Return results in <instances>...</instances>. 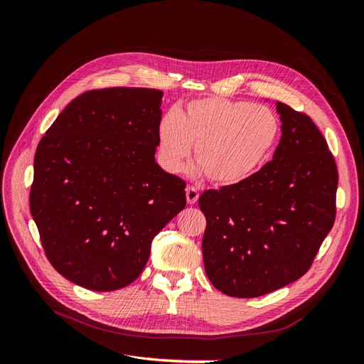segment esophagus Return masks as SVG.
Segmentation results:
<instances>
[{
  "instance_id": "esophagus-1",
  "label": "esophagus",
  "mask_w": 364,
  "mask_h": 364,
  "mask_svg": "<svg viewBox=\"0 0 364 364\" xmlns=\"http://www.w3.org/2000/svg\"><path fill=\"white\" fill-rule=\"evenodd\" d=\"M186 202H188L190 205H194L197 200H199V191H197V188H194V186H186Z\"/></svg>"
}]
</instances>
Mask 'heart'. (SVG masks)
Wrapping results in <instances>:
<instances>
[{
  "instance_id": "b5f03b06",
  "label": "heart",
  "mask_w": 364,
  "mask_h": 364,
  "mask_svg": "<svg viewBox=\"0 0 364 364\" xmlns=\"http://www.w3.org/2000/svg\"><path fill=\"white\" fill-rule=\"evenodd\" d=\"M278 136L279 121L272 109L205 97L161 119L159 158L165 168L178 173L196 146L194 158L206 178L217 185H234L261 167Z\"/></svg>"
}]
</instances>
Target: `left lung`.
I'll list each match as a JSON object with an SVG mask.
<instances>
[{
    "mask_svg": "<svg viewBox=\"0 0 364 364\" xmlns=\"http://www.w3.org/2000/svg\"><path fill=\"white\" fill-rule=\"evenodd\" d=\"M273 159L234 185L208 190L202 241L206 277L232 297H258L308 272L336 220V161L313 119L277 102Z\"/></svg>",
    "mask_w": 364,
    "mask_h": 364,
    "instance_id": "1",
    "label": "left lung"
}]
</instances>
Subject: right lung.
I'll use <instances>...</instances> for the list:
<instances>
[{"label":"right lung","instance_id":"obj_1","mask_svg":"<svg viewBox=\"0 0 364 364\" xmlns=\"http://www.w3.org/2000/svg\"><path fill=\"white\" fill-rule=\"evenodd\" d=\"M162 95L87 91L36 149L30 213L51 266L80 287L114 291L134 282L153 238L185 208L186 183L155 161Z\"/></svg>","mask_w":364,"mask_h":364}]
</instances>
